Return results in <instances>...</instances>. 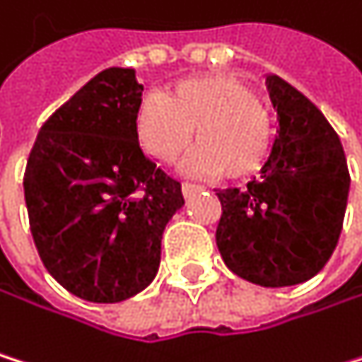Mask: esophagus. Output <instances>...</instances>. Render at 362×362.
Returning a JSON list of instances; mask_svg holds the SVG:
<instances>
[{"instance_id": "esophagus-1", "label": "esophagus", "mask_w": 362, "mask_h": 362, "mask_svg": "<svg viewBox=\"0 0 362 362\" xmlns=\"http://www.w3.org/2000/svg\"><path fill=\"white\" fill-rule=\"evenodd\" d=\"M199 191H204V187L193 185V182H185V185H182V193H185V197H191V195H195V193H199Z\"/></svg>"}]
</instances>
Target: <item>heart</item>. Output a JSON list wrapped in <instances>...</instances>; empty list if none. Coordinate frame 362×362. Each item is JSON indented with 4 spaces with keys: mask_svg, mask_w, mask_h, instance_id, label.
<instances>
[{
    "mask_svg": "<svg viewBox=\"0 0 362 362\" xmlns=\"http://www.w3.org/2000/svg\"><path fill=\"white\" fill-rule=\"evenodd\" d=\"M193 139L185 169L193 175H251L268 156L272 117L234 74L208 72L169 86L137 113V141L156 163H173Z\"/></svg>",
    "mask_w": 362,
    "mask_h": 362,
    "instance_id": "heart-1",
    "label": "heart"
}]
</instances>
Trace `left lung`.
<instances>
[{
	"mask_svg": "<svg viewBox=\"0 0 362 362\" xmlns=\"http://www.w3.org/2000/svg\"><path fill=\"white\" fill-rule=\"evenodd\" d=\"M279 137L247 189H216V247L225 266L262 288L296 286L317 274L339 243L350 171L324 113L270 74Z\"/></svg>",
	"mask_w": 362,
	"mask_h": 362,
	"instance_id": "1",
	"label": "left lung"
}]
</instances>
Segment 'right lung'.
Returning a JSON list of instances; mask_svg holds the SVG:
<instances>
[{"instance_id": "right-lung-1", "label": "right lung", "mask_w": 362, "mask_h": 362, "mask_svg": "<svg viewBox=\"0 0 362 362\" xmlns=\"http://www.w3.org/2000/svg\"><path fill=\"white\" fill-rule=\"evenodd\" d=\"M135 70L107 68L40 128L23 175L32 238L49 274L90 303L146 290L182 185L144 154Z\"/></svg>"}]
</instances>
